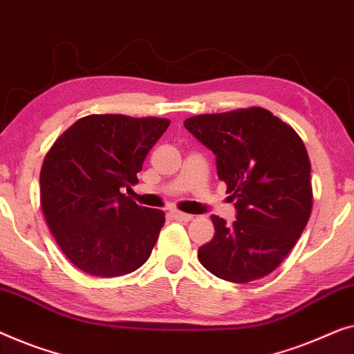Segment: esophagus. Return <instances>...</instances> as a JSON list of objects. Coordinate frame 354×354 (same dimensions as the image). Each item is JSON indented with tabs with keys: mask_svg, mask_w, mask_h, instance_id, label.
Masks as SVG:
<instances>
[{
	"mask_svg": "<svg viewBox=\"0 0 354 354\" xmlns=\"http://www.w3.org/2000/svg\"><path fill=\"white\" fill-rule=\"evenodd\" d=\"M171 216L175 218L176 221H191L192 220V215H187V213H183V212H178V210H173Z\"/></svg>",
	"mask_w": 354,
	"mask_h": 354,
	"instance_id": "esophagus-1",
	"label": "esophagus"
}]
</instances>
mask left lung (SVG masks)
Returning a JSON list of instances; mask_svg holds the SVG:
<instances>
[{"instance_id":"1","label":"left lung","mask_w":354,"mask_h":354,"mask_svg":"<svg viewBox=\"0 0 354 354\" xmlns=\"http://www.w3.org/2000/svg\"><path fill=\"white\" fill-rule=\"evenodd\" d=\"M184 127L216 156L237 220L213 215L215 236L198 248L202 266L229 282L271 274L310 220L311 163L295 129L261 107L203 113Z\"/></svg>"}]
</instances>
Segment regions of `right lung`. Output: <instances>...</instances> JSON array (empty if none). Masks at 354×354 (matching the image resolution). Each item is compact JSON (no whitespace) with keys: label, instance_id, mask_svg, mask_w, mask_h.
<instances>
[{"label":"right lung","instance_id":"1","mask_svg":"<svg viewBox=\"0 0 354 354\" xmlns=\"http://www.w3.org/2000/svg\"><path fill=\"white\" fill-rule=\"evenodd\" d=\"M170 120L88 115L56 139L39 173V202L57 245L78 270L97 277L136 271L151 257L165 213L139 207L120 191Z\"/></svg>","mask_w":354,"mask_h":354}]
</instances>
